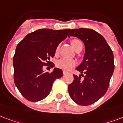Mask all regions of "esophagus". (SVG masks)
<instances>
[{
	"instance_id": "obj_1",
	"label": "esophagus",
	"mask_w": 123,
	"mask_h": 123,
	"mask_svg": "<svg viewBox=\"0 0 123 123\" xmlns=\"http://www.w3.org/2000/svg\"><path fill=\"white\" fill-rule=\"evenodd\" d=\"M63 74H66L67 72L66 71H65V70H63Z\"/></svg>"
}]
</instances>
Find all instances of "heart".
I'll return each mask as SVG.
<instances>
[{"label": "heart", "mask_w": 123, "mask_h": 123, "mask_svg": "<svg viewBox=\"0 0 123 123\" xmlns=\"http://www.w3.org/2000/svg\"><path fill=\"white\" fill-rule=\"evenodd\" d=\"M71 44H72V47L74 48L75 51L77 50L80 47H83V43L80 40L78 39H74L71 41ZM59 50V46L56 47V51H58ZM56 66L60 68H62L64 70H69L70 68H72L73 67L76 65V61L71 59L67 58H61L57 61L56 63Z\"/></svg>", "instance_id": "heart-1"}]
</instances>
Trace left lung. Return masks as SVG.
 I'll list each match as a JSON object with an SVG mask.
<instances>
[{"instance_id": "obj_1", "label": "left lung", "mask_w": 123, "mask_h": 123, "mask_svg": "<svg viewBox=\"0 0 123 123\" xmlns=\"http://www.w3.org/2000/svg\"><path fill=\"white\" fill-rule=\"evenodd\" d=\"M76 37L83 41L85 53L82 63L76 69L81 76L73 74L74 81L68 90L72 100L82 106L96 102L108 90L114 70V55L102 35L93 29H69L68 37Z\"/></svg>"}]
</instances>
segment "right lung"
Returning <instances> with one entry per match:
<instances>
[{
  "instance_id": "1",
  "label": "right lung",
  "mask_w": 123,
  "mask_h": 123,
  "mask_svg": "<svg viewBox=\"0 0 123 123\" xmlns=\"http://www.w3.org/2000/svg\"><path fill=\"white\" fill-rule=\"evenodd\" d=\"M69 29H38L28 34L17 45L13 57L14 81L28 101L37 102L43 99L51 92L54 81L63 76L60 68H55L49 73L43 72V68L52 63L50 58L55 56L56 47L66 38Z\"/></svg>"
}]
</instances>
